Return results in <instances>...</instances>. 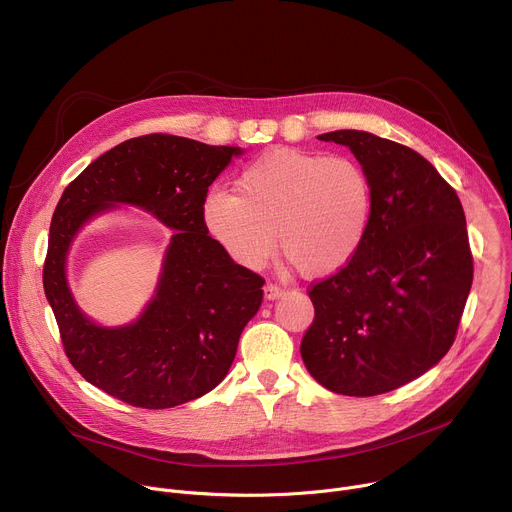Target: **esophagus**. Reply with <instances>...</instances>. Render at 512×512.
<instances>
[{
  "mask_svg": "<svg viewBox=\"0 0 512 512\" xmlns=\"http://www.w3.org/2000/svg\"><path fill=\"white\" fill-rule=\"evenodd\" d=\"M281 294H283V285H279L275 281L265 283V298L267 300H277Z\"/></svg>",
  "mask_w": 512,
  "mask_h": 512,
  "instance_id": "esophagus-1",
  "label": "esophagus"
}]
</instances>
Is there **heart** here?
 <instances>
[{
  "label": "heart",
  "mask_w": 512,
  "mask_h": 512,
  "mask_svg": "<svg viewBox=\"0 0 512 512\" xmlns=\"http://www.w3.org/2000/svg\"><path fill=\"white\" fill-rule=\"evenodd\" d=\"M373 184L356 160L277 148L251 162L235 194L204 198V231L243 267L277 249L304 277L344 269L367 239Z\"/></svg>",
  "instance_id": "heart-1"
}]
</instances>
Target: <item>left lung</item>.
I'll return each instance as SVG.
<instances>
[{"instance_id": "8db88e82", "label": "left lung", "mask_w": 512, "mask_h": 512, "mask_svg": "<svg viewBox=\"0 0 512 512\" xmlns=\"http://www.w3.org/2000/svg\"><path fill=\"white\" fill-rule=\"evenodd\" d=\"M318 139L346 145L373 184L371 227L356 257L310 285L302 338L326 389L371 397L421 377L456 340L474 259L456 190L415 150L367 131Z\"/></svg>"}]
</instances>
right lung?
Here are the masks:
<instances>
[{"label": "right lung", "mask_w": 512, "mask_h": 512, "mask_svg": "<svg viewBox=\"0 0 512 512\" xmlns=\"http://www.w3.org/2000/svg\"><path fill=\"white\" fill-rule=\"evenodd\" d=\"M239 154L170 133L139 135L89 164L56 204L42 281L64 352L91 385L127 405L168 409L212 391L263 302L265 279L237 265L202 225L208 186ZM115 203L150 209L175 237L159 294L142 318L101 329L71 300L63 263L82 223Z\"/></svg>", "instance_id": "right-lung-1"}]
</instances>
